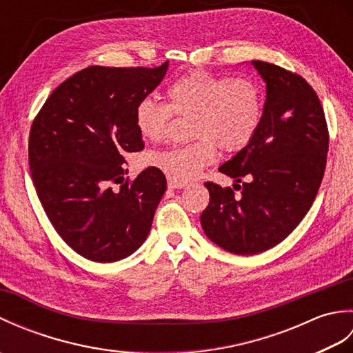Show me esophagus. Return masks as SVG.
I'll return each mask as SVG.
<instances>
[{
    "label": "esophagus",
    "mask_w": 353,
    "mask_h": 353,
    "mask_svg": "<svg viewBox=\"0 0 353 353\" xmlns=\"http://www.w3.org/2000/svg\"><path fill=\"white\" fill-rule=\"evenodd\" d=\"M186 183H179V182H174V181H170L168 179V188L170 190H182L185 188Z\"/></svg>",
    "instance_id": "1"
}]
</instances>
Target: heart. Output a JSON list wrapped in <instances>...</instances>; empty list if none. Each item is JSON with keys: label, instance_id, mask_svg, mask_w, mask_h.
I'll list each match as a JSON object with an SVG mask.
<instances>
[{"label": "heart", "instance_id": "b5f03b06", "mask_svg": "<svg viewBox=\"0 0 353 353\" xmlns=\"http://www.w3.org/2000/svg\"><path fill=\"white\" fill-rule=\"evenodd\" d=\"M168 104L142 99L134 108V125L147 141L165 137L172 114L191 118L188 145L172 147L150 156V163L170 181L186 183L215 159V144L236 153L250 144L262 119L259 88L249 79L216 76L203 70L176 79L167 89Z\"/></svg>", "mask_w": 353, "mask_h": 353}]
</instances>
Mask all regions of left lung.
<instances>
[{
  "label": "left lung",
  "mask_w": 353,
  "mask_h": 353,
  "mask_svg": "<svg viewBox=\"0 0 353 353\" xmlns=\"http://www.w3.org/2000/svg\"><path fill=\"white\" fill-rule=\"evenodd\" d=\"M252 63L267 85L261 125L219 168L235 179L239 196L206 182L209 205L200 215L206 236L235 254L265 252L297 228L317 196L329 148L325 112L308 81L273 63Z\"/></svg>",
  "instance_id": "1"
}]
</instances>
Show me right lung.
<instances>
[{
  "label": "right lung",
  "mask_w": 353,
  "mask_h": 353,
  "mask_svg": "<svg viewBox=\"0 0 353 353\" xmlns=\"http://www.w3.org/2000/svg\"><path fill=\"white\" fill-rule=\"evenodd\" d=\"M167 70L168 62L88 66L59 85L33 119L28 163L37 197L57 234L86 259H124L147 239L167 179L156 167L124 179L125 153L144 148L134 108Z\"/></svg>",
  "instance_id": "1"
}]
</instances>
